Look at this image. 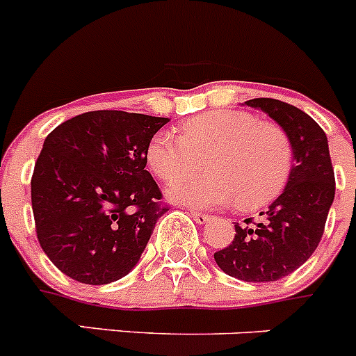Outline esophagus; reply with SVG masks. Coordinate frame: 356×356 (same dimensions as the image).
Segmentation results:
<instances>
[{"label":"esophagus","instance_id":"34e87169","mask_svg":"<svg viewBox=\"0 0 356 356\" xmlns=\"http://www.w3.org/2000/svg\"><path fill=\"white\" fill-rule=\"evenodd\" d=\"M189 216H191V218H193L198 225H205V223H207V221H211V216L204 214V212L191 211V212H189Z\"/></svg>","mask_w":356,"mask_h":356}]
</instances>
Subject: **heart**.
Listing matches in <instances>:
<instances>
[{
  "mask_svg": "<svg viewBox=\"0 0 356 356\" xmlns=\"http://www.w3.org/2000/svg\"><path fill=\"white\" fill-rule=\"evenodd\" d=\"M205 159L209 174L188 178ZM147 163L161 181L176 179L167 189L175 204L216 209L237 202L242 211H254L283 193L293 149L274 122L242 111H211L182 122L179 137L156 133Z\"/></svg>",
  "mask_w": 356,
  "mask_h": 356,
  "instance_id": "1",
  "label": "heart"
}]
</instances>
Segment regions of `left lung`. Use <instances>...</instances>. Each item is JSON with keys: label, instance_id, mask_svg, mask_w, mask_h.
Here are the masks:
<instances>
[{"label": "left lung", "instance_id": "8db88e82", "mask_svg": "<svg viewBox=\"0 0 356 356\" xmlns=\"http://www.w3.org/2000/svg\"><path fill=\"white\" fill-rule=\"evenodd\" d=\"M286 131L293 165L286 188L257 225H235V238L214 253L225 274L248 283H268L297 270L316 251L335 195L328 140L316 121L290 103L272 98L245 102Z\"/></svg>", "mask_w": 356, "mask_h": 356}]
</instances>
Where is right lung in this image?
<instances>
[{
    "label": "right lung",
    "instance_id": "obj_1",
    "mask_svg": "<svg viewBox=\"0 0 356 356\" xmlns=\"http://www.w3.org/2000/svg\"><path fill=\"white\" fill-rule=\"evenodd\" d=\"M168 118L121 111L75 115L43 142L31 179L36 235L52 264L84 284H108L138 264L167 207L147 165Z\"/></svg>",
    "mask_w": 356,
    "mask_h": 356
}]
</instances>
